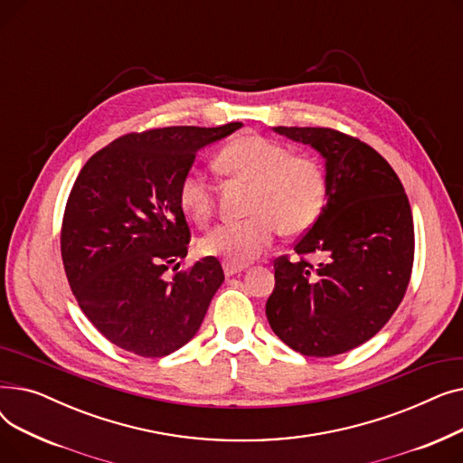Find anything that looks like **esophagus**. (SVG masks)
I'll list each match as a JSON object with an SVG mask.
<instances>
[{"label":"esophagus","mask_w":463,"mask_h":463,"mask_svg":"<svg viewBox=\"0 0 463 463\" xmlns=\"http://www.w3.org/2000/svg\"><path fill=\"white\" fill-rule=\"evenodd\" d=\"M244 270H246V266L231 264V262H225V264H223V272H225L227 278H232V276H236V274H240V272H244Z\"/></svg>","instance_id":"1"}]
</instances>
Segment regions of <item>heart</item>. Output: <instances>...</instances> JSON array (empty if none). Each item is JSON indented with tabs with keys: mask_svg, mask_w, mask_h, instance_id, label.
<instances>
[{
	"mask_svg": "<svg viewBox=\"0 0 463 463\" xmlns=\"http://www.w3.org/2000/svg\"><path fill=\"white\" fill-rule=\"evenodd\" d=\"M222 173L253 184L246 222L212 229L201 240L204 255L231 264H246L274 244L279 229L295 236L317 222L326 203L323 165L311 156H293L285 144L262 135H241L217 156ZM178 201L184 213L206 225L213 213V184L204 170L191 168L180 182Z\"/></svg>",
	"mask_w": 463,
	"mask_h": 463,
	"instance_id": "heart-1",
	"label": "heart"
}]
</instances>
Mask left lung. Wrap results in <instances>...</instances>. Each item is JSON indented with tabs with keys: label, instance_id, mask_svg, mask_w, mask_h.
Listing matches in <instances>:
<instances>
[{
	"label": "left lung",
	"instance_id": "1",
	"mask_svg": "<svg viewBox=\"0 0 463 463\" xmlns=\"http://www.w3.org/2000/svg\"><path fill=\"white\" fill-rule=\"evenodd\" d=\"M325 157L326 204L297 241L306 259L274 260L266 302L274 334L306 356L347 353L392 317L409 285L415 227L403 185L372 146L328 128H274Z\"/></svg>",
	"mask_w": 463,
	"mask_h": 463
}]
</instances>
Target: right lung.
Masks as SVG:
<instances>
[{
  "mask_svg": "<svg viewBox=\"0 0 463 463\" xmlns=\"http://www.w3.org/2000/svg\"><path fill=\"white\" fill-rule=\"evenodd\" d=\"M129 133L93 154L67 199L61 259L80 309L110 344L146 358L184 347L225 274L215 257L178 270L191 232L178 187L204 146L240 129Z\"/></svg>",
  "mask_w": 463,
  "mask_h": 463,
  "instance_id": "obj_1",
  "label": "right lung"
}]
</instances>
